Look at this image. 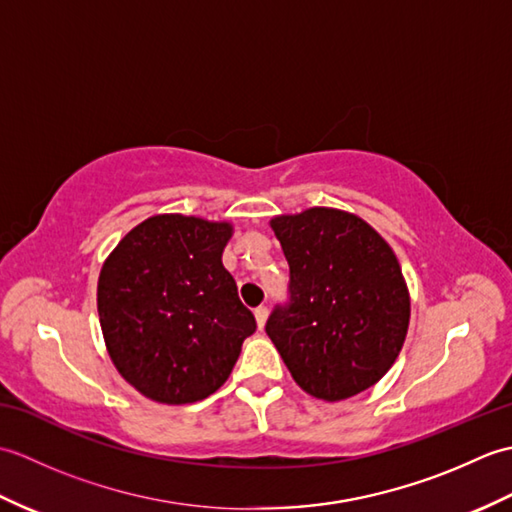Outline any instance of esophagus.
Instances as JSON below:
<instances>
[{"instance_id":"34e87169","label":"esophagus","mask_w":512,"mask_h":512,"mask_svg":"<svg viewBox=\"0 0 512 512\" xmlns=\"http://www.w3.org/2000/svg\"><path fill=\"white\" fill-rule=\"evenodd\" d=\"M266 319H268V308H266V306L255 308V321H257V328H259V330H264Z\"/></svg>"}]
</instances>
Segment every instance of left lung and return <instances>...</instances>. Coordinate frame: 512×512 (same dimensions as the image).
I'll use <instances>...</instances> for the list:
<instances>
[{
  "label": "left lung",
  "instance_id": "obj_1",
  "mask_svg": "<svg viewBox=\"0 0 512 512\" xmlns=\"http://www.w3.org/2000/svg\"><path fill=\"white\" fill-rule=\"evenodd\" d=\"M290 266V306L266 334L306 394L339 402L376 385L405 343L411 317L398 257L350 211L312 206L270 220Z\"/></svg>",
  "mask_w": 512,
  "mask_h": 512
}]
</instances>
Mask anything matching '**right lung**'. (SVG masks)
Segmentation results:
<instances>
[{
    "mask_svg": "<svg viewBox=\"0 0 512 512\" xmlns=\"http://www.w3.org/2000/svg\"><path fill=\"white\" fill-rule=\"evenodd\" d=\"M231 222L147 217L105 259L96 306L107 354L129 385L162 405L215 394L257 323L222 264Z\"/></svg>",
    "mask_w": 512,
    "mask_h": 512,
    "instance_id": "1",
    "label": "right lung"
}]
</instances>
